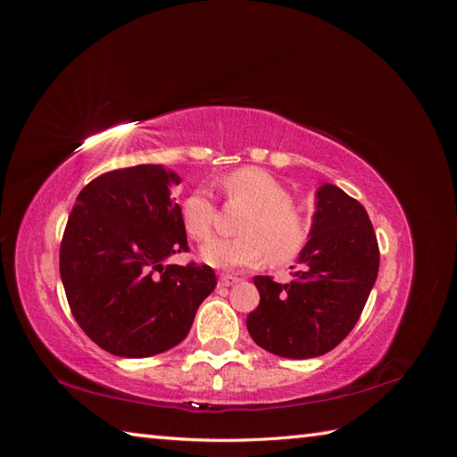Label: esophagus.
<instances>
[{"instance_id": "1", "label": "esophagus", "mask_w": 457, "mask_h": 457, "mask_svg": "<svg viewBox=\"0 0 457 457\" xmlns=\"http://www.w3.org/2000/svg\"><path fill=\"white\" fill-rule=\"evenodd\" d=\"M237 282H238L237 276H230V274H220L219 276V286H223V287H230Z\"/></svg>"}]
</instances>
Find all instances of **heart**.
Instances as JSON below:
<instances>
[{"instance_id": "obj_1", "label": "heart", "mask_w": 457, "mask_h": 457, "mask_svg": "<svg viewBox=\"0 0 457 457\" xmlns=\"http://www.w3.org/2000/svg\"><path fill=\"white\" fill-rule=\"evenodd\" d=\"M228 200L250 207L237 238H213L200 257L213 269L259 267L269 255L274 262L294 259L309 238V225L292 207L289 192L272 175L257 168H242L219 181ZM217 219L215 204L205 190L196 188L181 202V220L192 240L212 237Z\"/></svg>"}]
</instances>
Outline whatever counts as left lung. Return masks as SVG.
I'll return each mask as SVG.
<instances>
[{
	"label": "left lung",
	"mask_w": 457,
	"mask_h": 457,
	"mask_svg": "<svg viewBox=\"0 0 457 457\" xmlns=\"http://www.w3.org/2000/svg\"><path fill=\"white\" fill-rule=\"evenodd\" d=\"M297 265L287 284L255 276L261 301L245 324L259 347L303 361L349 336L376 284L379 247L364 205L336 185L318 187Z\"/></svg>",
	"instance_id": "8db88e82"
}]
</instances>
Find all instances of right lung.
I'll use <instances>...</instances> for the list:
<instances>
[{
  "label": "right lung",
  "instance_id": "obj_1",
  "mask_svg": "<svg viewBox=\"0 0 457 457\" xmlns=\"http://www.w3.org/2000/svg\"><path fill=\"white\" fill-rule=\"evenodd\" d=\"M181 183L163 165L108 171L84 187L61 244V278L79 328L110 354L145 358L181 343L217 278L212 267L163 265L188 250Z\"/></svg>",
  "mask_w": 457,
  "mask_h": 457
}]
</instances>
